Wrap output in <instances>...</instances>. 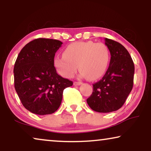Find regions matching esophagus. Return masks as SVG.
<instances>
[{"label":"esophagus","mask_w":151,"mask_h":151,"mask_svg":"<svg viewBox=\"0 0 151 151\" xmlns=\"http://www.w3.org/2000/svg\"><path fill=\"white\" fill-rule=\"evenodd\" d=\"M82 84V82H73V84L75 86H79V85H80V84Z\"/></svg>","instance_id":"esophagus-1"}]
</instances>
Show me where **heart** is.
Returning <instances> with one entry per match:
<instances>
[{"instance_id":"1","label":"heart","mask_w":151,"mask_h":151,"mask_svg":"<svg viewBox=\"0 0 151 151\" xmlns=\"http://www.w3.org/2000/svg\"><path fill=\"white\" fill-rule=\"evenodd\" d=\"M110 56L109 47L104 43L77 42L68 45L63 55L55 57L54 65L58 72L65 78H71L78 67L81 77L95 80L106 71Z\"/></svg>"}]
</instances>
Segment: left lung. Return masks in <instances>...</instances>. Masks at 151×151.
Listing matches in <instances>:
<instances>
[{
    "label": "left lung",
    "instance_id": "obj_1",
    "mask_svg": "<svg viewBox=\"0 0 151 151\" xmlns=\"http://www.w3.org/2000/svg\"><path fill=\"white\" fill-rule=\"evenodd\" d=\"M111 53L106 73L93 84V93L86 100L90 108L96 112L110 113L124 104L133 86L135 67L127 49L116 41L105 38Z\"/></svg>",
    "mask_w": 151,
    "mask_h": 151
}]
</instances>
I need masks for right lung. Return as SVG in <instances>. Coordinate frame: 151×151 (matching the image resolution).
<instances>
[{
    "instance_id": "add662e5",
    "label": "right lung",
    "mask_w": 151,
    "mask_h": 151,
    "mask_svg": "<svg viewBox=\"0 0 151 151\" xmlns=\"http://www.w3.org/2000/svg\"><path fill=\"white\" fill-rule=\"evenodd\" d=\"M63 42L38 38L27 43L14 68V87L24 108L34 114H51L61 104L63 91L73 82L57 73L55 53Z\"/></svg>"
}]
</instances>
